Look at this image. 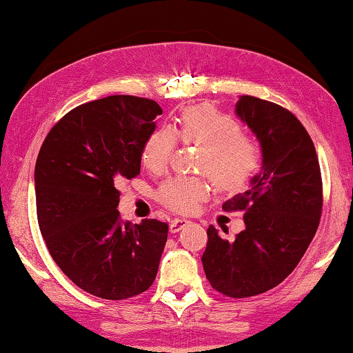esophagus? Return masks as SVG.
<instances>
[{"mask_svg": "<svg viewBox=\"0 0 353 353\" xmlns=\"http://www.w3.org/2000/svg\"><path fill=\"white\" fill-rule=\"evenodd\" d=\"M188 223H190V220L186 219H173L170 223V233H178V231H181Z\"/></svg>", "mask_w": 353, "mask_h": 353, "instance_id": "34e87169", "label": "esophagus"}]
</instances>
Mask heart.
Here are the masks:
<instances>
[{
	"mask_svg": "<svg viewBox=\"0 0 353 353\" xmlns=\"http://www.w3.org/2000/svg\"><path fill=\"white\" fill-rule=\"evenodd\" d=\"M175 134L183 143L202 146L197 168L209 173L221 191H239L257 172V144L243 134L238 120L209 104L183 110L175 133L161 127L148 134L141 149V162L148 170H165L176 144ZM207 194L209 185L199 176H173L159 188V199L178 212H192Z\"/></svg>",
	"mask_w": 353,
	"mask_h": 353,
	"instance_id": "b5f03b06",
	"label": "heart"
}]
</instances>
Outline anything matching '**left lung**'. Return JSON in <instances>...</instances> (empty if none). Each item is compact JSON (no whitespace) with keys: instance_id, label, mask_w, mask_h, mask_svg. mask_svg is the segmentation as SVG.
Masks as SVG:
<instances>
[{"instance_id":"left-lung-1","label":"left lung","mask_w":353,"mask_h":353,"mask_svg":"<svg viewBox=\"0 0 353 353\" xmlns=\"http://www.w3.org/2000/svg\"><path fill=\"white\" fill-rule=\"evenodd\" d=\"M234 110L259 139L262 170L223 202L226 212H244L245 228L226 241L210 225L202 265L215 291L243 299L278 286L301 262L320 223L323 186L315 146L296 115L254 96H239Z\"/></svg>"}]
</instances>
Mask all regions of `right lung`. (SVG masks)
Returning <instances> with one entry per match:
<instances>
[{
  "instance_id": "right-lung-1",
  "label": "right lung",
  "mask_w": 353,
  "mask_h": 353,
  "mask_svg": "<svg viewBox=\"0 0 353 353\" xmlns=\"http://www.w3.org/2000/svg\"><path fill=\"white\" fill-rule=\"evenodd\" d=\"M161 114L156 101L137 96L91 101L65 114L38 154L43 239L65 276L96 297L130 299L156 279L168 226L123 221L115 185L139 175L143 144Z\"/></svg>"
}]
</instances>
